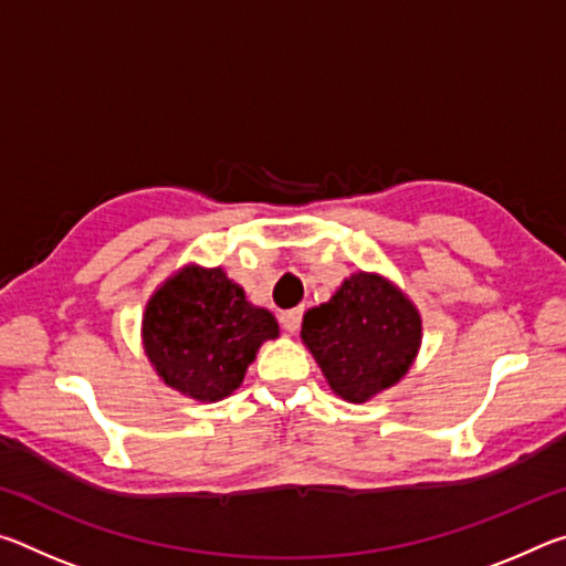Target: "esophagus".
<instances>
[{
    "label": "esophagus",
    "instance_id": "obj_1",
    "mask_svg": "<svg viewBox=\"0 0 566 566\" xmlns=\"http://www.w3.org/2000/svg\"><path fill=\"white\" fill-rule=\"evenodd\" d=\"M280 324H282V327H284V332L294 334L296 329H300V324H302V310H290V312H282Z\"/></svg>",
    "mask_w": 566,
    "mask_h": 566
}]
</instances>
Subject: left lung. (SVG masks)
<instances>
[{
  "label": "left lung",
  "instance_id": "left-lung-1",
  "mask_svg": "<svg viewBox=\"0 0 566 566\" xmlns=\"http://www.w3.org/2000/svg\"><path fill=\"white\" fill-rule=\"evenodd\" d=\"M302 342L334 395L364 405L399 385L421 347V314L377 272H354L302 319Z\"/></svg>",
  "mask_w": 566,
  "mask_h": 566
}]
</instances>
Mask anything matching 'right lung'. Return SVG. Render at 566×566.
<instances>
[{"label":"right lung","mask_w":566,"mask_h":566,"mask_svg":"<svg viewBox=\"0 0 566 566\" xmlns=\"http://www.w3.org/2000/svg\"><path fill=\"white\" fill-rule=\"evenodd\" d=\"M276 337L274 314L249 302L222 266L185 264L157 286L142 314L151 369L197 401L232 395L262 344Z\"/></svg>","instance_id":"add662e5"}]
</instances>
